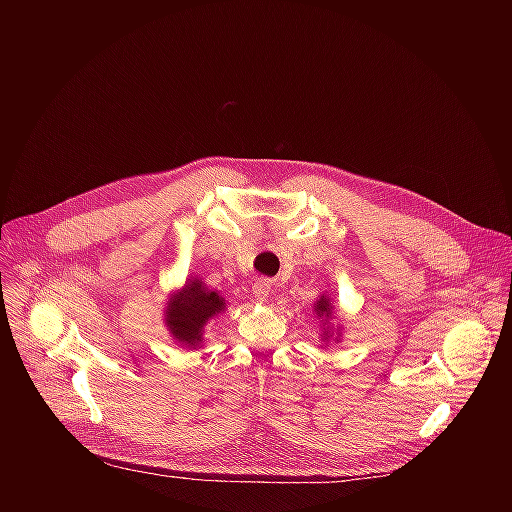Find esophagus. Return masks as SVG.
Returning a JSON list of instances; mask_svg holds the SVG:
<instances>
[{
  "instance_id": "1",
  "label": "esophagus",
  "mask_w": 512,
  "mask_h": 512,
  "mask_svg": "<svg viewBox=\"0 0 512 512\" xmlns=\"http://www.w3.org/2000/svg\"><path fill=\"white\" fill-rule=\"evenodd\" d=\"M269 294H271V283H269V281L261 279V281H257V283L253 285V296H255L259 302H265V300L269 298Z\"/></svg>"
}]
</instances>
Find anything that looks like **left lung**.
Returning a JSON list of instances; mask_svg holds the SVG:
<instances>
[{
	"label": "left lung",
	"mask_w": 512,
	"mask_h": 512,
	"mask_svg": "<svg viewBox=\"0 0 512 512\" xmlns=\"http://www.w3.org/2000/svg\"><path fill=\"white\" fill-rule=\"evenodd\" d=\"M314 310H316V314H320V316H328V314H330V300H326V298L322 296L320 302H316Z\"/></svg>",
	"instance_id": "obj_1"
}]
</instances>
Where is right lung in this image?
Listing matches in <instances>:
<instances>
[{
	"label": "right lung",
	"instance_id": "add662e5",
	"mask_svg": "<svg viewBox=\"0 0 512 512\" xmlns=\"http://www.w3.org/2000/svg\"><path fill=\"white\" fill-rule=\"evenodd\" d=\"M225 310V298L216 291H208L202 281L188 283L168 306V328L172 336L186 344L196 346L202 338L204 324Z\"/></svg>",
	"mask_w": 512,
	"mask_h": 512
}]
</instances>
